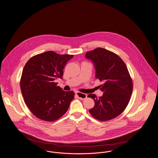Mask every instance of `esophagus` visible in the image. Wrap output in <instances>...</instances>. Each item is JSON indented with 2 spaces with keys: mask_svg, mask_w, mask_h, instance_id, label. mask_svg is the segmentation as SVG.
<instances>
[{
  "mask_svg": "<svg viewBox=\"0 0 158 158\" xmlns=\"http://www.w3.org/2000/svg\"><path fill=\"white\" fill-rule=\"evenodd\" d=\"M76 95L78 96V98L80 99H85L87 98V95L84 93H82L80 92H77Z\"/></svg>",
  "mask_w": 158,
  "mask_h": 158,
  "instance_id": "1",
  "label": "esophagus"
}]
</instances>
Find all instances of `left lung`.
Masks as SVG:
<instances>
[{"label": "left lung", "mask_w": 158, "mask_h": 158, "mask_svg": "<svg viewBox=\"0 0 158 158\" xmlns=\"http://www.w3.org/2000/svg\"><path fill=\"white\" fill-rule=\"evenodd\" d=\"M85 58L94 63L96 77L103 83L98 86L102 96H87L95 103L89 112L100 121L112 119L124 110L131 99L133 81L127 67L116 53L102 48L87 52Z\"/></svg>", "instance_id": "8db88e82"}]
</instances>
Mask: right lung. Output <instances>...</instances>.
<instances>
[{"instance_id": "right-lung-1", "label": "right lung", "mask_w": 158, "mask_h": 158, "mask_svg": "<svg viewBox=\"0 0 158 158\" xmlns=\"http://www.w3.org/2000/svg\"><path fill=\"white\" fill-rule=\"evenodd\" d=\"M73 56L48 51L26 63L20 80L21 93L26 105L39 119L52 122L67 112L75 93L62 90L54 80L62 78L63 69Z\"/></svg>"}]
</instances>
